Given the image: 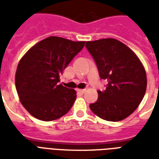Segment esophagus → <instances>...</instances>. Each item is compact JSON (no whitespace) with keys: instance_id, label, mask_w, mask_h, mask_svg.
<instances>
[{"instance_id":"esophagus-1","label":"esophagus","mask_w":159,"mask_h":159,"mask_svg":"<svg viewBox=\"0 0 159 159\" xmlns=\"http://www.w3.org/2000/svg\"><path fill=\"white\" fill-rule=\"evenodd\" d=\"M77 91H78V93H84L86 92V89H78Z\"/></svg>"}]
</instances>
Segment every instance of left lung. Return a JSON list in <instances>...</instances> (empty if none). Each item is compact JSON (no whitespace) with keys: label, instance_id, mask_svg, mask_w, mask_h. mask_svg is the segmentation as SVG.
<instances>
[{"label":"left lung","instance_id":"1","mask_svg":"<svg viewBox=\"0 0 159 159\" xmlns=\"http://www.w3.org/2000/svg\"><path fill=\"white\" fill-rule=\"evenodd\" d=\"M86 48L96 63L107 89L98 91V100L90 109L107 121L118 122L139 107L147 89V74L142 63L131 49L113 38L87 42Z\"/></svg>","mask_w":159,"mask_h":159}]
</instances>
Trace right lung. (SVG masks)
<instances>
[{
    "instance_id": "obj_1",
    "label": "right lung",
    "mask_w": 159,
    "mask_h": 159,
    "mask_svg": "<svg viewBox=\"0 0 159 159\" xmlns=\"http://www.w3.org/2000/svg\"><path fill=\"white\" fill-rule=\"evenodd\" d=\"M84 44L49 36L33 46L20 59L16 70V89L23 107L33 117L52 121L72 107L76 91L59 84V76Z\"/></svg>"
}]
</instances>
